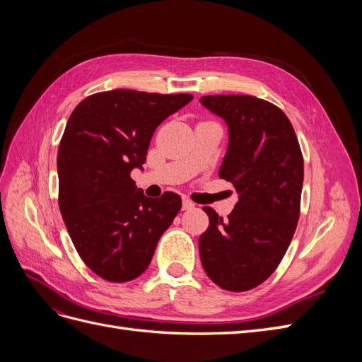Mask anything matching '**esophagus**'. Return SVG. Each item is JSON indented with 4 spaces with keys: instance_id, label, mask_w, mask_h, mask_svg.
Here are the masks:
<instances>
[{
    "instance_id": "esophagus-1",
    "label": "esophagus",
    "mask_w": 362,
    "mask_h": 362,
    "mask_svg": "<svg viewBox=\"0 0 362 362\" xmlns=\"http://www.w3.org/2000/svg\"><path fill=\"white\" fill-rule=\"evenodd\" d=\"M193 206H194V204L190 199L182 198V210H192Z\"/></svg>"
}]
</instances>
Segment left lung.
Listing matches in <instances>:
<instances>
[{
	"label": "left lung",
	"instance_id": "1",
	"mask_svg": "<svg viewBox=\"0 0 362 362\" xmlns=\"http://www.w3.org/2000/svg\"><path fill=\"white\" fill-rule=\"evenodd\" d=\"M199 103L228 127L218 177L238 193L228 221L204 206L210 225L199 237L201 262L221 288L246 291L275 272L291 243L300 210L302 152L276 105L249 95L202 96Z\"/></svg>",
	"mask_w": 362,
	"mask_h": 362
}]
</instances>
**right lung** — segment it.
Wrapping results in <instances>:
<instances>
[{
    "instance_id": "add662e5",
    "label": "right lung",
    "mask_w": 362,
    "mask_h": 362,
    "mask_svg": "<svg viewBox=\"0 0 362 362\" xmlns=\"http://www.w3.org/2000/svg\"><path fill=\"white\" fill-rule=\"evenodd\" d=\"M192 100L116 89L87 96L69 116L57 156L59 206L78 255L105 281L140 276L181 210L180 194L148 198L129 175L144 169L157 127Z\"/></svg>"
}]
</instances>
